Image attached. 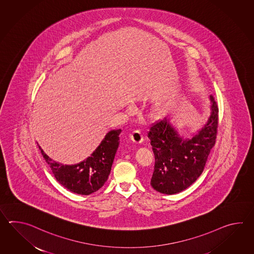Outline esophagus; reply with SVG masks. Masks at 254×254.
<instances>
[{"label": "esophagus", "instance_id": "obj_1", "mask_svg": "<svg viewBox=\"0 0 254 254\" xmlns=\"http://www.w3.org/2000/svg\"><path fill=\"white\" fill-rule=\"evenodd\" d=\"M129 138L131 139V140L135 142V143H140V142H142V140H143V136L141 134V132H140V130H138V129H136V130H133L130 134H129Z\"/></svg>", "mask_w": 254, "mask_h": 254}]
</instances>
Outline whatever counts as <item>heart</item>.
Segmentation results:
<instances>
[{"instance_id":"1","label":"heart","mask_w":254,"mask_h":254,"mask_svg":"<svg viewBox=\"0 0 254 254\" xmlns=\"http://www.w3.org/2000/svg\"><path fill=\"white\" fill-rule=\"evenodd\" d=\"M161 113H162V106H161V105H158V104H157L153 108L151 109V114L153 117L159 116Z\"/></svg>"}]
</instances>
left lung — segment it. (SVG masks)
I'll use <instances>...</instances> for the list:
<instances>
[{"label": "left lung", "mask_w": 254, "mask_h": 254, "mask_svg": "<svg viewBox=\"0 0 254 254\" xmlns=\"http://www.w3.org/2000/svg\"><path fill=\"white\" fill-rule=\"evenodd\" d=\"M211 114L204 126L191 138L184 139L163 118L151 125L148 138L155 157L151 187L164 194H175L187 189L204 170L218 128V105L212 95Z\"/></svg>", "instance_id": "8db88e82"}]
</instances>
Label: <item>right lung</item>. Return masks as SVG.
Instances as JSON below:
<instances>
[{"instance_id": "add662e5", "label": "right lung", "mask_w": 254, "mask_h": 254, "mask_svg": "<svg viewBox=\"0 0 254 254\" xmlns=\"http://www.w3.org/2000/svg\"><path fill=\"white\" fill-rule=\"evenodd\" d=\"M121 131L110 130L91 156L74 165L53 161L40 146L39 149L60 184L77 194L89 195L101 189L107 181L119 147Z\"/></svg>"}]
</instances>
